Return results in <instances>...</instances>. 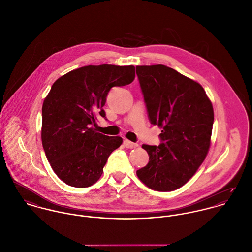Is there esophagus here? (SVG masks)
Returning <instances> with one entry per match:
<instances>
[{
	"mask_svg": "<svg viewBox=\"0 0 252 252\" xmlns=\"http://www.w3.org/2000/svg\"><path fill=\"white\" fill-rule=\"evenodd\" d=\"M124 145H125L126 148H127V149H133V148H136V147L138 146V144L133 143V142H131V141H129V140H127V139H126V140L124 141Z\"/></svg>",
	"mask_w": 252,
	"mask_h": 252,
	"instance_id": "esophagus-1",
	"label": "esophagus"
}]
</instances>
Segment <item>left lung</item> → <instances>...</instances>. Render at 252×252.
Segmentation results:
<instances>
[{"label": "left lung", "instance_id": "8db88e82", "mask_svg": "<svg viewBox=\"0 0 252 252\" xmlns=\"http://www.w3.org/2000/svg\"><path fill=\"white\" fill-rule=\"evenodd\" d=\"M153 125L161 128L158 146L143 144L149 162L136 174L148 188L174 191L197 172L210 148L212 103L201 85L165 65L136 66Z\"/></svg>", "mask_w": 252, "mask_h": 252}]
</instances>
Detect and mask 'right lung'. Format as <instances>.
Listing matches in <instances>:
<instances>
[{
	"label": "right lung",
	"instance_id": "right-lung-1",
	"mask_svg": "<svg viewBox=\"0 0 252 252\" xmlns=\"http://www.w3.org/2000/svg\"><path fill=\"white\" fill-rule=\"evenodd\" d=\"M135 67L89 65L58 78L42 108L41 137L51 168L67 185L86 188L97 182L111 153L123 143L120 136L97 132V117L113 87L129 85Z\"/></svg>",
	"mask_w": 252,
	"mask_h": 252
}]
</instances>
